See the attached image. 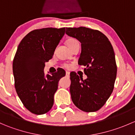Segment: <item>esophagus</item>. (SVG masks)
<instances>
[{
  "mask_svg": "<svg viewBox=\"0 0 135 135\" xmlns=\"http://www.w3.org/2000/svg\"><path fill=\"white\" fill-rule=\"evenodd\" d=\"M69 75H70V73L68 71H66V76H69Z\"/></svg>",
  "mask_w": 135,
  "mask_h": 135,
  "instance_id": "1",
  "label": "esophagus"
}]
</instances>
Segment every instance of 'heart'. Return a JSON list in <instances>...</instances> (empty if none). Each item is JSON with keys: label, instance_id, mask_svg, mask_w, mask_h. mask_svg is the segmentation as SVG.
<instances>
[{"label": "heart", "instance_id": "obj_1", "mask_svg": "<svg viewBox=\"0 0 135 135\" xmlns=\"http://www.w3.org/2000/svg\"><path fill=\"white\" fill-rule=\"evenodd\" d=\"M75 42H77V40H75V39L70 38V39H69V40L66 41V45L68 46V47H70V46L73 45V44H74ZM64 66H65V68H66V69H69V68L70 67V65H69V64H65V65H64Z\"/></svg>", "mask_w": 135, "mask_h": 135}]
</instances>
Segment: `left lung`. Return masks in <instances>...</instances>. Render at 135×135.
Returning a JSON list of instances; mask_svg holds the SVG:
<instances>
[{
    "instance_id": "1",
    "label": "left lung",
    "mask_w": 135,
    "mask_h": 135,
    "mask_svg": "<svg viewBox=\"0 0 135 135\" xmlns=\"http://www.w3.org/2000/svg\"><path fill=\"white\" fill-rule=\"evenodd\" d=\"M66 34L81 43L78 65L85 66L82 78L72 73L70 92L76 107L86 112L97 111L114 89L117 74L114 49L108 38L97 30L86 27L66 28Z\"/></svg>"
}]
</instances>
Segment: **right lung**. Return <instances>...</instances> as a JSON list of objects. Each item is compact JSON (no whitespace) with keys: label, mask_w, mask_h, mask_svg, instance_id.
Instances as JSON below:
<instances>
[{"label":"right lung","mask_w":135,"mask_h":135,"mask_svg":"<svg viewBox=\"0 0 135 135\" xmlns=\"http://www.w3.org/2000/svg\"><path fill=\"white\" fill-rule=\"evenodd\" d=\"M65 32V27L34 30L17 47L13 61L15 88L25 108L35 114L51 110L59 80L65 76L62 69L51 74L44 72L45 62L52 58Z\"/></svg>","instance_id":"right-lung-1"}]
</instances>
